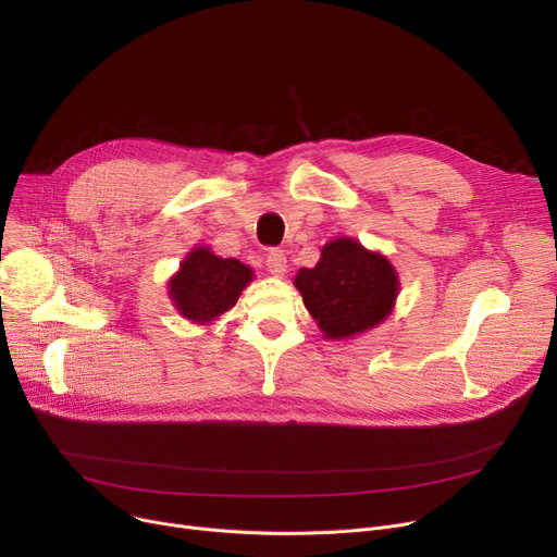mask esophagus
Instances as JSON below:
<instances>
[{"instance_id": "34e87169", "label": "esophagus", "mask_w": 557, "mask_h": 557, "mask_svg": "<svg viewBox=\"0 0 557 557\" xmlns=\"http://www.w3.org/2000/svg\"><path fill=\"white\" fill-rule=\"evenodd\" d=\"M267 269L273 273V275H282L286 271V257H284V250L280 248H271L267 252Z\"/></svg>"}]
</instances>
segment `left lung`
Here are the masks:
<instances>
[{"mask_svg":"<svg viewBox=\"0 0 557 557\" xmlns=\"http://www.w3.org/2000/svg\"><path fill=\"white\" fill-rule=\"evenodd\" d=\"M296 286L325 336L347 338L382 323L399 282L386 257L368 252L355 239H336L313 269H300Z\"/></svg>","mask_w":557,"mask_h":557,"instance_id":"left-lung-1","label":"left lung"}]
</instances>
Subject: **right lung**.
<instances>
[{"label":"right lung","instance_id":"right-lung-1","mask_svg":"<svg viewBox=\"0 0 557 557\" xmlns=\"http://www.w3.org/2000/svg\"><path fill=\"white\" fill-rule=\"evenodd\" d=\"M250 280L252 271L242 261L216 257L208 248H196L169 282V294L185 318L208 323L237 305Z\"/></svg>","mask_w":557,"mask_h":557}]
</instances>
